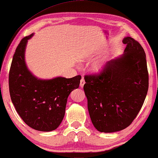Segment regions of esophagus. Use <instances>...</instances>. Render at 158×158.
<instances>
[{"label":"esophagus","mask_w":158,"mask_h":158,"mask_svg":"<svg viewBox=\"0 0 158 158\" xmlns=\"http://www.w3.org/2000/svg\"><path fill=\"white\" fill-rule=\"evenodd\" d=\"M84 84H85V80L84 79V78H82L81 79V81H80V87L83 88V87H84Z\"/></svg>","instance_id":"34e87169"}]
</instances>
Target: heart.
<instances>
[{"mask_svg": "<svg viewBox=\"0 0 158 158\" xmlns=\"http://www.w3.org/2000/svg\"><path fill=\"white\" fill-rule=\"evenodd\" d=\"M108 61L105 58H100L95 60L90 67V69L94 73H102L107 66Z\"/></svg>", "mask_w": 158, "mask_h": 158, "instance_id": "1", "label": "heart"}]
</instances>
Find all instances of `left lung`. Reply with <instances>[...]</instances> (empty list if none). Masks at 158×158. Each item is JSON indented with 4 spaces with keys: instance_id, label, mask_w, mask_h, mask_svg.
I'll return each mask as SVG.
<instances>
[{
    "instance_id": "1",
    "label": "left lung",
    "mask_w": 158,
    "mask_h": 158,
    "mask_svg": "<svg viewBox=\"0 0 158 158\" xmlns=\"http://www.w3.org/2000/svg\"><path fill=\"white\" fill-rule=\"evenodd\" d=\"M121 56L109 60L100 75L85 76L84 85L92 123L99 132H114L132 123L148 89L146 53L133 38L125 37Z\"/></svg>"
}]
</instances>
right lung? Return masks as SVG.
<instances>
[{
    "label": "right lung",
    "mask_w": 158,
    "mask_h": 158,
    "mask_svg": "<svg viewBox=\"0 0 158 158\" xmlns=\"http://www.w3.org/2000/svg\"><path fill=\"white\" fill-rule=\"evenodd\" d=\"M23 37L16 49L9 73V89L16 111L34 130L50 132L59 126L65 116L68 98L78 89L81 77L39 79L29 70L25 60L28 40Z\"/></svg>",
    "instance_id": "right-lung-1"
}]
</instances>
